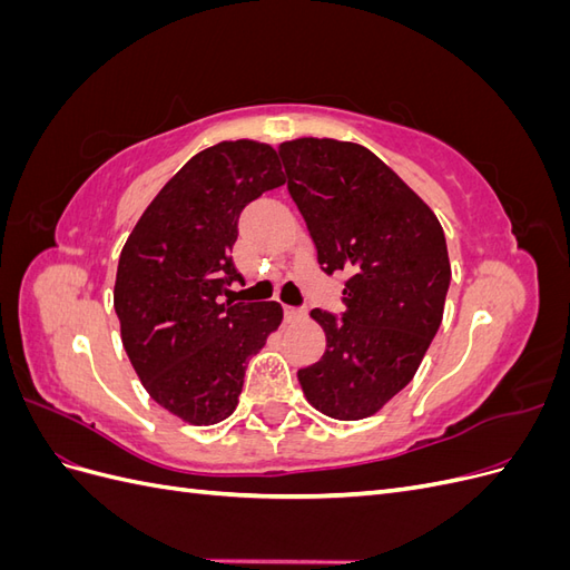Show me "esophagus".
<instances>
[{
  "label": "esophagus",
  "mask_w": 570,
  "mask_h": 570,
  "mask_svg": "<svg viewBox=\"0 0 570 570\" xmlns=\"http://www.w3.org/2000/svg\"><path fill=\"white\" fill-rule=\"evenodd\" d=\"M304 316L302 306H285V321H299Z\"/></svg>",
  "instance_id": "esophagus-1"
}]
</instances>
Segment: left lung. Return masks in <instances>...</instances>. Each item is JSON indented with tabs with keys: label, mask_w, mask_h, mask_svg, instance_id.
<instances>
[{
	"label": "left lung",
	"mask_w": 570,
	"mask_h": 570,
	"mask_svg": "<svg viewBox=\"0 0 570 570\" xmlns=\"http://www.w3.org/2000/svg\"><path fill=\"white\" fill-rule=\"evenodd\" d=\"M278 151L321 268L347 273L340 318L312 312L325 354L299 385L325 416H373L411 383L442 323L452 281L442 226L366 147L299 137Z\"/></svg>",
	"instance_id": "left-lung-1"
}]
</instances>
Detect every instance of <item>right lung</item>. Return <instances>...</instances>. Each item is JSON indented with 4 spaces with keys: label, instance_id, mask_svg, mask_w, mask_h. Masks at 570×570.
<instances>
[{
    "label": "right lung",
    "instance_id": "1",
    "mask_svg": "<svg viewBox=\"0 0 570 570\" xmlns=\"http://www.w3.org/2000/svg\"><path fill=\"white\" fill-rule=\"evenodd\" d=\"M285 176L271 145L195 154L135 223L118 258L120 340L149 396L193 425L228 419L245 368L281 325L278 302H235L237 218Z\"/></svg>",
    "mask_w": 570,
    "mask_h": 570
}]
</instances>
